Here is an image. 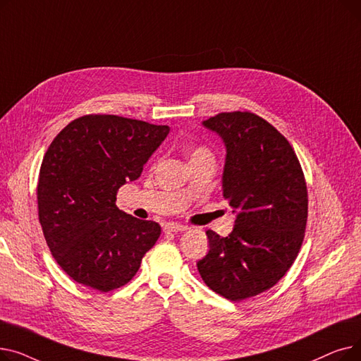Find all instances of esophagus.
I'll return each mask as SVG.
<instances>
[{
	"label": "esophagus",
	"instance_id": "obj_1",
	"mask_svg": "<svg viewBox=\"0 0 361 361\" xmlns=\"http://www.w3.org/2000/svg\"><path fill=\"white\" fill-rule=\"evenodd\" d=\"M188 226L178 224V222H166L164 225V231L165 233H178V231H187Z\"/></svg>",
	"mask_w": 361,
	"mask_h": 361
}]
</instances>
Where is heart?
Masks as SVG:
<instances>
[{
  "label": "heart",
  "mask_w": 361,
  "mask_h": 361,
  "mask_svg": "<svg viewBox=\"0 0 361 361\" xmlns=\"http://www.w3.org/2000/svg\"><path fill=\"white\" fill-rule=\"evenodd\" d=\"M207 155H212L211 150L204 147V146H196L193 147L192 154H190V159H195V158H200V157H207Z\"/></svg>",
  "instance_id": "heart-1"
}]
</instances>
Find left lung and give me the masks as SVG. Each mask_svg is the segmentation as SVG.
<instances>
[{"instance_id":"8db88e82","label":"left lung","mask_w":361,"mask_h":361,"mask_svg":"<svg viewBox=\"0 0 361 361\" xmlns=\"http://www.w3.org/2000/svg\"><path fill=\"white\" fill-rule=\"evenodd\" d=\"M226 147L222 196L237 212L234 230H207L209 252L197 262L204 283L241 301L272 288L294 263L307 224V185L290 142L249 111L203 121Z\"/></svg>"}]
</instances>
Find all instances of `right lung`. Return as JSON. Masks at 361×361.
Returning <instances> with one entry per match:
<instances>
[{
    "label": "right lung",
    "instance_id": "right-lung-1",
    "mask_svg": "<svg viewBox=\"0 0 361 361\" xmlns=\"http://www.w3.org/2000/svg\"><path fill=\"white\" fill-rule=\"evenodd\" d=\"M168 133V126L89 114L49 145L36 187L37 215L54 259L75 282L101 293L120 288L155 245L159 224L127 215L116 200Z\"/></svg>",
    "mask_w": 361,
    "mask_h": 361
}]
</instances>
